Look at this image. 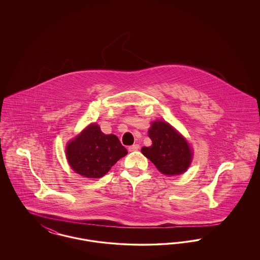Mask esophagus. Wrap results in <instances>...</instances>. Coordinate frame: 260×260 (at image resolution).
I'll return each instance as SVG.
<instances>
[{
	"label": "esophagus",
	"mask_w": 260,
	"mask_h": 260,
	"mask_svg": "<svg viewBox=\"0 0 260 260\" xmlns=\"http://www.w3.org/2000/svg\"><path fill=\"white\" fill-rule=\"evenodd\" d=\"M138 149H139V145H138V144H134V145H132V146L128 147V151H129V152H134V151H136V150H138Z\"/></svg>",
	"instance_id": "34e87169"
}]
</instances>
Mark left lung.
Wrapping results in <instances>:
<instances>
[{"mask_svg": "<svg viewBox=\"0 0 260 260\" xmlns=\"http://www.w3.org/2000/svg\"><path fill=\"white\" fill-rule=\"evenodd\" d=\"M148 136L152 145L143 146L141 152L160 173L173 176L187 172L193 161L194 150L176 128L166 121L156 120L151 122Z\"/></svg>", "mask_w": 260, "mask_h": 260, "instance_id": "left-lung-1", "label": "left lung"}]
</instances>
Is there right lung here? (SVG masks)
<instances>
[{"instance_id": "right-lung-1", "label": "right lung", "mask_w": 260, "mask_h": 260, "mask_svg": "<svg viewBox=\"0 0 260 260\" xmlns=\"http://www.w3.org/2000/svg\"><path fill=\"white\" fill-rule=\"evenodd\" d=\"M127 154L115 135H105L96 123L87 125L69 140L65 147L66 159L75 173L86 178H100Z\"/></svg>"}]
</instances>
